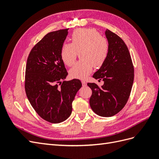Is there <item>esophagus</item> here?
I'll return each mask as SVG.
<instances>
[{"label": "esophagus", "instance_id": "obj_1", "mask_svg": "<svg viewBox=\"0 0 159 159\" xmlns=\"http://www.w3.org/2000/svg\"><path fill=\"white\" fill-rule=\"evenodd\" d=\"M81 83H82V85H83V86H84V87H85V86L87 85V83H86V81H84V80H82V81H81Z\"/></svg>", "mask_w": 159, "mask_h": 159}]
</instances>
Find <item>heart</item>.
Returning a JSON list of instances; mask_svg holds the SVG:
<instances>
[{
    "label": "heart",
    "mask_w": 159,
    "mask_h": 159,
    "mask_svg": "<svg viewBox=\"0 0 159 159\" xmlns=\"http://www.w3.org/2000/svg\"><path fill=\"white\" fill-rule=\"evenodd\" d=\"M71 43L62 45L60 55L64 63L71 66L80 52V61L70 70V75L76 79H85L92 71L93 67L99 68L106 61L109 51L106 38L93 28L75 30L71 36Z\"/></svg>",
    "instance_id": "heart-1"
}]
</instances>
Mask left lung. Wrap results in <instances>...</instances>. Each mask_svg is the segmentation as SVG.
I'll return each instance as SVG.
<instances>
[{"label": "left lung", "mask_w": 159, "mask_h": 159, "mask_svg": "<svg viewBox=\"0 0 159 159\" xmlns=\"http://www.w3.org/2000/svg\"><path fill=\"white\" fill-rule=\"evenodd\" d=\"M109 45L107 58L93 78L103 80L102 87L88 83L92 90L90 107L99 116L111 117L126 105L134 80V66L125 43L116 34L106 30Z\"/></svg>", "instance_id": "obj_1"}]
</instances>
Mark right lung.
Segmentation results:
<instances>
[{
  "instance_id": "1",
  "label": "right lung",
  "mask_w": 159,
  "mask_h": 159,
  "mask_svg": "<svg viewBox=\"0 0 159 159\" xmlns=\"http://www.w3.org/2000/svg\"><path fill=\"white\" fill-rule=\"evenodd\" d=\"M68 30L48 33L33 47L27 59L26 96L38 115L52 123L63 122L70 116L72 102L81 87L77 79L61 82L68 74L60 55Z\"/></svg>"
}]
</instances>
